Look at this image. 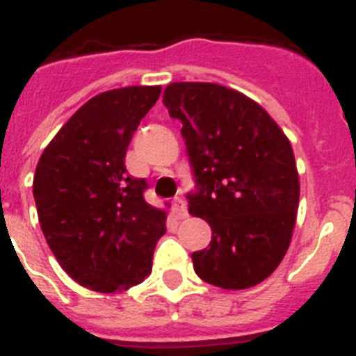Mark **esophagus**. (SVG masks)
Returning <instances> with one entry per match:
<instances>
[{
  "label": "esophagus",
  "mask_w": 356,
  "mask_h": 356,
  "mask_svg": "<svg viewBox=\"0 0 356 356\" xmlns=\"http://www.w3.org/2000/svg\"><path fill=\"white\" fill-rule=\"evenodd\" d=\"M172 212H175L176 219H185V217L188 216L185 201L181 200V197H175V200H172Z\"/></svg>",
  "instance_id": "34e87169"
}]
</instances>
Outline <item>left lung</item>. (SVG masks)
Instances as JSON below:
<instances>
[{"label":"left lung","instance_id":"obj_1","mask_svg":"<svg viewBox=\"0 0 356 356\" xmlns=\"http://www.w3.org/2000/svg\"><path fill=\"white\" fill-rule=\"evenodd\" d=\"M180 119L200 185L188 212L212 228L209 248L193 253L203 282L226 291L262 284L284 260L300 205L291 140L246 94L209 81H175L163 90Z\"/></svg>","mask_w":356,"mask_h":356}]
</instances>
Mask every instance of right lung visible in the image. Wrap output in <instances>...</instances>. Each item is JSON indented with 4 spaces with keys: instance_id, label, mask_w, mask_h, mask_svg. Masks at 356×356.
<instances>
[{
    "instance_id": "obj_1",
    "label": "right lung",
    "mask_w": 356,
    "mask_h": 356,
    "mask_svg": "<svg viewBox=\"0 0 356 356\" xmlns=\"http://www.w3.org/2000/svg\"><path fill=\"white\" fill-rule=\"evenodd\" d=\"M160 85L90 97L46 146L33 197L49 250L81 287L114 294L143 284L168 212L146 203V181L124 168L128 144Z\"/></svg>"
}]
</instances>
